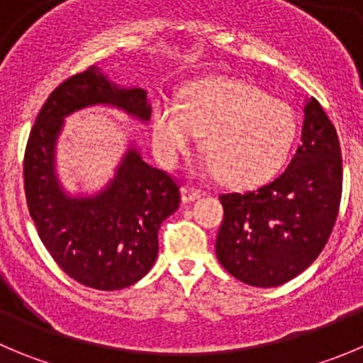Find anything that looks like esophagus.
I'll use <instances>...</instances> for the list:
<instances>
[{"label":"esophagus","instance_id":"1","mask_svg":"<svg viewBox=\"0 0 363 363\" xmlns=\"http://www.w3.org/2000/svg\"><path fill=\"white\" fill-rule=\"evenodd\" d=\"M182 193V202H193L197 201V199H201L202 191L197 188H191V186H184V188L181 189Z\"/></svg>","mask_w":363,"mask_h":363}]
</instances>
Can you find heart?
<instances>
[{"label": "heart", "instance_id": "heart-1", "mask_svg": "<svg viewBox=\"0 0 363 363\" xmlns=\"http://www.w3.org/2000/svg\"><path fill=\"white\" fill-rule=\"evenodd\" d=\"M289 104L235 79H206L184 91V101L162 98L152 109V145L174 166L202 135L206 168L223 181L252 186L269 181L286 162L297 138Z\"/></svg>", "mask_w": 363, "mask_h": 363}]
</instances>
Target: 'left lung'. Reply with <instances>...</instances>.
I'll return each mask as SVG.
<instances>
[{
	"label": "left lung",
	"instance_id": "8db88e82",
	"mask_svg": "<svg viewBox=\"0 0 363 363\" xmlns=\"http://www.w3.org/2000/svg\"><path fill=\"white\" fill-rule=\"evenodd\" d=\"M342 197L338 135L313 96L304 104L301 145L274 181L243 193H223L216 258L250 286H279L323 252Z\"/></svg>",
	"mask_w": 363,
	"mask_h": 363
}]
</instances>
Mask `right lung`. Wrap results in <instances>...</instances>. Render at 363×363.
I'll return each instance as SVG.
<instances>
[{
  "label": "right lung",
  "mask_w": 363,
  "mask_h": 363,
  "mask_svg": "<svg viewBox=\"0 0 363 363\" xmlns=\"http://www.w3.org/2000/svg\"><path fill=\"white\" fill-rule=\"evenodd\" d=\"M93 105H111L148 121L152 107L141 87H120L91 66L64 80L44 101L25 152V193L40 242L74 281L96 290L138 283L157 258L162 220L177 211L181 191L166 172L130 147L100 193L69 197L55 172V145L64 118Z\"/></svg>",
  "instance_id": "obj_1"
}]
</instances>
